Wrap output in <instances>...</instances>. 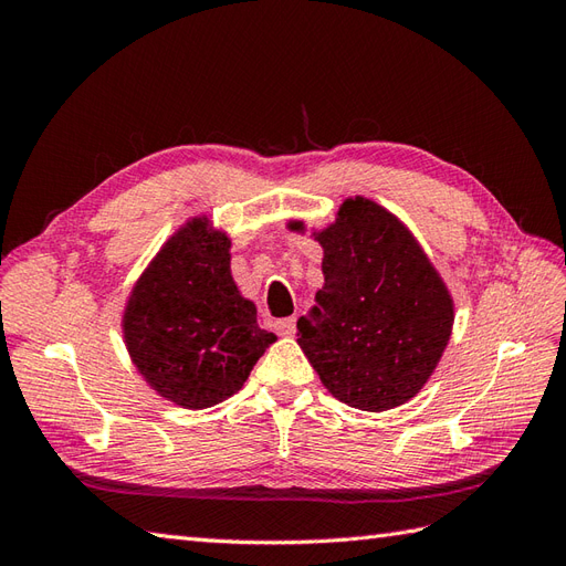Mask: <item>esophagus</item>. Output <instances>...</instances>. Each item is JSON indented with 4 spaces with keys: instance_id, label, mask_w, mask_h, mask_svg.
Listing matches in <instances>:
<instances>
[{
    "instance_id": "esophagus-1",
    "label": "esophagus",
    "mask_w": 566,
    "mask_h": 566,
    "mask_svg": "<svg viewBox=\"0 0 566 566\" xmlns=\"http://www.w3.org/2000/svg\"><path fill=\"white\" fill-rule=\"evenodd\" d=\"M276 333L279 335H283V337H290V335H295V325H297V318L295 316H290V318H279L276 323Z\"/></svg>"
}]
</instances>
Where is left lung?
<instances>
[{
  "label": "left lung",
  "mask_w": 566,
  "mask_h": 566,
  "mask_svg": "<svg viewBox=\"0 0 566 566\" xmlns=\"http://www.w3.org/2000/svg\"><path fill=\"white\" fill-rule=\"evenodd\" d=\"M325 285L297 342L335 399L389 410L422 389L449 345L453 300L401 221L366 198L316 235Z\"/></svg>",
  "instance_id": "obj_1"
}]
</instances>
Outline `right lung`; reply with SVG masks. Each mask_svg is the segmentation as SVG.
Returning a JSON list of instances; mask_svg holds the SVG:
<instances>
[{
    "label": "right lung",
    "mask_w": 566,
    "mask_h": 566,
    "mask_svg": "<svg viewBox=\"0 0 566 566\" xmlns=\"http://www.w3.org/2000/svg\"><path fill=\"white\" fill-rule=\"evenodd\" d=\"M231 241L193 219L134 285L123 328L134 366L160 397L210 408L243 387L276 335L231 279Z\"/></svg>",
    "instance_id": "right-lung-1"
}]
</instances>
